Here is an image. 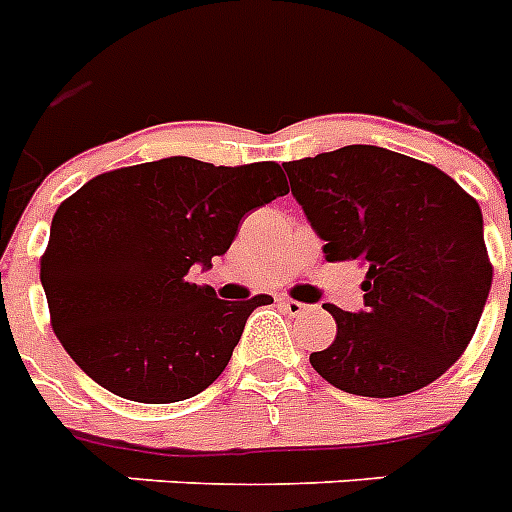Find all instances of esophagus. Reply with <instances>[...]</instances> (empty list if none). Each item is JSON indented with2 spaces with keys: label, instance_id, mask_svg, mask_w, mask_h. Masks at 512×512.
I'll use <instances>...</instances> for the list:
<instances>
[{
  "label": "esophagus",
  "instance_id": "1",
  "mask_svg": "<svg viewBox=\"0 0 512 512\" xmlns=\"http://www.w3.org/2000/svg\"><path fill=\"white\" fill-rule=\"evenodd\" d=\"M281 307H284L286 313L292 315V318H299V315H305L310 307L305 302H297V299H289V297H281Z\"/></svg>",
  "mask_w": 512,
  "mask_h": 512
}]
</instances>
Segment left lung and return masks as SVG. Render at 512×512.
<instances>
[{"label":"left lung","mask_w":512,"mask_h":512,"mask_svg":"<svg viewBox=\"0 0 512 512\" xmlns=\"http://www.w3.org/2000/svg\"><path fill=\"white\" fill-rule=\"evenodd\" d=\"M284 168L328 263L368 268L365 310L328 305L336 339L313 368L360 397L429 386L465 352L492 286L479 202L444 170L371 144Z\"/></svg>","instance_id":"1"}]
</instances>
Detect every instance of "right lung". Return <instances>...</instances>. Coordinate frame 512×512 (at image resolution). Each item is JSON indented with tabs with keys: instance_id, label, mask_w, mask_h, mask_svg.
Returning a JSON list of instances; mask_svg holds the SVG:
<instances>
[{
	"instance_id": "1",
	"label": "right lung",
	"mask_w": 512,
	"mask_h": 512,
	"mask_svg": "<svg viewBox=\"0 0 512 512\" xmlns=\"http://www.w3.org/2000/svg\"><path fill=\"white\" fill-rule=\"evenodd\" d=\"M278 162H141L91 178L57 207L41 255L52 328L76 365L123 400L168 405L226 371L252 310L189 281L226 255L255 207L284 197Z\"/></svg>"
}]
</instances>
